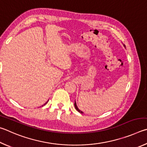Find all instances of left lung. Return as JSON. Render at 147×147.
I'll return each instance as SVG.
<instances>
[{
    "mask_svg": "<svg viewBox=\"0 0 147 147\" xmlns=\"http://www.w3.org/2000/svg\"><path fill=\"white\" fill-rule=\"evenodd\" d=\"M74 106H75V108H76V109L77 110H78V111L79 112H80V113H81V114H83V112H82V111H81V110H79V109H78V107H77V105H76V101H75V103H74Z\"/></svg>",
    "mask_w": 147,
    "mask_h": 147,
    "instance_id": "left-lung-1",
    "label": "left lung"
}]
</instances>
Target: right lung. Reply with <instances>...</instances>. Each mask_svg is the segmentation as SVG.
Listing matches in <instances>:
<instances>
[{
    "label": "right lung",
    "mask_w": 147,
    "mask_h": 147,
    "mask_svg": "<svg viewBox=\"0 0 147 147\" xmlns=\"http://www.w3.org/2000/svg\"><path fill=\"white\" fill-rule=\"evenodd\" d=\"M48 102V101H47V102H46V103H45V105H46V103H47V102ZM44 105H43V106H44Z\"/></svg>",
    "instance_id": "obj_1"
}]
</instances>
